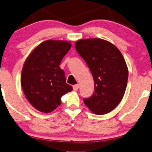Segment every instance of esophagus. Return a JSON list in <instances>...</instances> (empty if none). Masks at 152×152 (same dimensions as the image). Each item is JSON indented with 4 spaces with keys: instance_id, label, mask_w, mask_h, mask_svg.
Returning a JSON list of instances; mask_svg holds the SVG:
<instances>
[{
    "instance_id": "1",
    "label": "esophagus",
    "mask_w": 152,
    "mask_h": 152,
    "mask_svg": "<svg viewBox=\"0 0 152 152\" xmlns=\"http://www.w3.org/2000/svg\"><path fill=\"white\" fill-rule=\"evenodd\" d=\"M73 91H78V89H79V85H78V84L73 85Z\"/></svg>"
}]
</instances>
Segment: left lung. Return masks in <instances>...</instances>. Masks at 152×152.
<instances>
[{"mask_svg": "<svg viewBox=\"0 0 152 152\" xmlns=\"http://www.w3.org/2000/svg\"><path fill=\"white\" fill-rule=\"evenodd\" d=\"M75 47L89 66L94 92L84 102L91 113L104 115L118 105L127 86L128 70L123 55L110 42L99 38L82 39Z\"/></svg>", "mask_w": 152, "mask_h": 152, "instance_id": "left-lung-1", "label": "left lung"}]
</instances>
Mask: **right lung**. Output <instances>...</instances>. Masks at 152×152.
Segmentation results:
<instances>
[{
  "label": "right lung",
  "instance_id": "right-lung-1",
  "mask_svg": "<svg viewBox=\"0 0 152 152\" xmlns=\"http://www.w3.org/2000/svg\"><path fill=\"white\" fill-rule=\"evenodd\" d=\"M71 48L68 41L49 39L38 45L26 58L21 84L27 100L38 111L55 110L61 104V98L73 90L59 66Z\"/></svg>",
  "mask_w": 152,
  "mask_h": 152
}]
</instances>
